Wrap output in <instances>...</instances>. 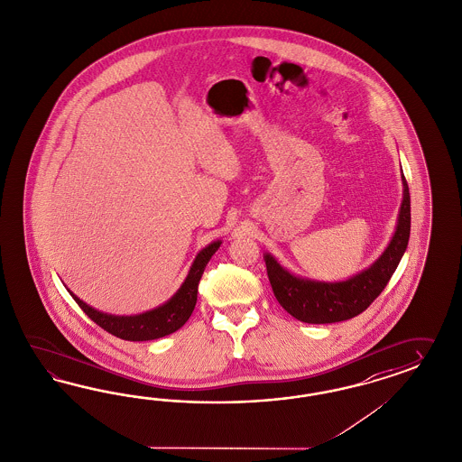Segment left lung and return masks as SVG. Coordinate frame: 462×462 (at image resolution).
<instances>
[{"label":"left lung","mask_w":462,"mask_h":462,"mask_svg":"<svg viewBox=\"0 0 462 462\" xmlns=\"http://www.w3.org/2000/svg\"><path fill=\"white\" fill-rule=\"evenodd\" d=\"M403 172V171H402ZM403 199L398 222L388 247L369 267L349 280L327 282L296 276L281 266L269 252L264 254L267 278L281 307L296 320L305 323H336L357 317L369 307L400 264L410 238V191L405 176Z\"/></svg>","instance_id":"1"}]
</instances>
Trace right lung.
<instances>
[{"mask_svg": "<svg viewBox=\"0 0 462 462\" xmlns=\"http://www.w3.org/2000/svg\"><path fill=\"white\" fill-rule=\"evenodd\" d=\"M220 244H222V240H215L205 249L198 252L193 264L188 271L186 280L180 286V290L172 294L166 303H162L161 307L152 308L149 311L139 313V315L103 313L97 308L84 303L83 300H79L70 290L68 291L74 298V301L81 307L84 313L93 322L98 323L103 330L110 332L112 336L124 338V340H132V342L161 338V337H166L180 330L191 317V313L195 310L196 298H198V282L201 280V274L208 264L211 255L218 251Z\"/></svg>", "mask_w": 462, "mask_h": 462, "instance_id": "add662e5", "label": "right lung"}]
</instances>
